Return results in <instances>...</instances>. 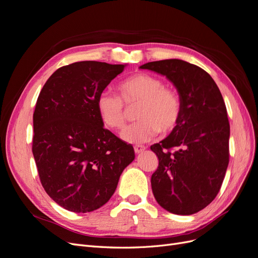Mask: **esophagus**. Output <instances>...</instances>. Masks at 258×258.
Segmentation results:
<instances>
[{
	"mask_svg": "<svg viewBox=\"0 0 258 258\" xmlns=\"http://www.w3.org/2000/svg\"><path fill=\"white\" fill-rule=\"evenodd\" d=\"M145 151V147L142 145H136L135 146V152L136 154H140V153H143Z\"/></svg>",
	"mask_w": 258,
	"mask_h": 258,
	"instance_id": "34e87169",
	"label": "esophagus"
}]
</instances>
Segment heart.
Returning a JSON list of instances; mask_svg holds the SVG:
<instances>
[{"label":"heart","instance_id":"b5f03b06","mask_svg":"<svg viewBox=\"0 0 258 258\" xmlns=\"http://www.w3.org/2000/svg\"><path fill=\"white\" fill-rule=\"evenodd\" d=\"M122 100L127 104L139 102L138 122L122 129L120 138L129 143H144L157 136L168 134L181 119L182 102L177 93L166 88L157 77L138 73L119 84ZM122 100L111 92H101L97 99V110L106 127L119 129L126 120Z\"/></svg>","mask_w":258,"mask_h":258}]
</instances>
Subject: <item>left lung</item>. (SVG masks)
<instances>
[{
  "label": "left lung",
  "mask_w": 258,
  "mask_h": 258,
  "mask_svg": "<svg viewBox=\"0 0 258 258\" xmlns=\"http://www.w3.org/2000/svg\"><path fill=\"white\" fill-rule=\"evenodd\" d=\"M140 69L166 76L177 90V126L151 146L159 165L151 178L154 197L169 212L190 215L214 200L229 162L227 110L214 80L179 59L147 62Z\"/></svg>",
  "instance_id": "1"
}]
</instances>
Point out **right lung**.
Returning a JSON list of instances; mask_svg holds the SVG:
<instances>
[{
    "label": "right lung",
    "instance_id": "right-lung-1",
    "mask_svg": "<svg viewBox=\"0 0 258 258\" xmlns=\"http://www.w3.org/2000/svg\"><path fill=\"white\" fill-rule=\"evenodd\" d=\"M127 64L80 61L45 83L33 114L32 152L41 183L66 210L87 213L113 196L135 159L132 145L105 129L97 99Z\"/></svg>",
    "mask_w": 258,
    "mask_h": 258
}]
</instances>
